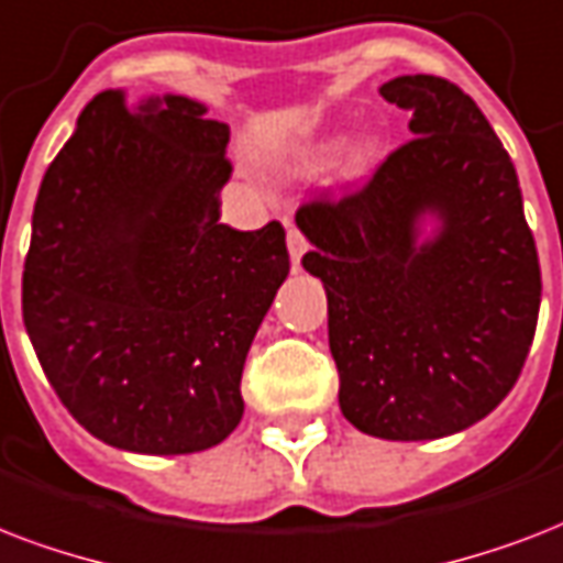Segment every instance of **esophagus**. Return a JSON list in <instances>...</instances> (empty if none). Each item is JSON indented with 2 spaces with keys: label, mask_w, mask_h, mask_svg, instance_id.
Masks as SVG:
<instances>
[{
  "label": "esophagus",
  "mask_w": 563,
  "mask_h": 563,
  "mask_svg": "<svg viewBox=\"0 0 563 563\" xmlns=\"http://www.w3.org/2000/svg\"><path fill=\"white\" fill-rule=\"evenodd\" d=\"M287 250H290L294 267H299V261H302V255L308 252V238H305L299 229H290V232H287Z\"/></svg>",
  "instance_id": "esophagus-1"
}]
</instances>
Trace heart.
I'll return each instance as SVG.
<instances>
[{"mask_svg":"<svg viewBox=\"0 0 563 563\" xmlns=\"http://www.w3.org/2000/svg\"><path fill=\"white\" fill-rule=\"evenodd\" d=\"M338 150V143H320V146H313L311 150V155H308V158H313V161H322V158H329L331 152ZM376 158V150H373V143H364V146H361L358 152H355V158H352V167L355 169H361V167H367L369 161Z\"/></svg>","mask_w":563,"mask_h":563,"instance_id":"heart-1","label":"heart"}]
</instances>
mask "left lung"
I'll return each mask as SVG.
<instances>
[{
    "label": "left lung",
    "instance_id": "left-lung-1",
    "mask_svg": "<svg viewBox=\"0 0 563 563\" xmlns=\"http://www.w3.org/2000/svg\"><path fill=\"white\" fill-rule=\"evenodd\" d=\"M382 96L411 114L355 190L299 205L302 267L325 285L343 417L385 440L467 429L520 378L540 311L538 246L520 181L478 104L440 76H399ZM444 229L416 246L412 222Z\"/></svg>",
    "mask_w": 563,
    "mask_h": 563
}]
</instances>
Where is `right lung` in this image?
Segmentation results:
<instances>
[{
	"label": "right lung",
	"mask_w": 563,
	"mask_h": 563,
	"mask_svg": "<svg viewBox=\"0 0 563 563\" xmlns=\"http://www.w3.org/2000/svg\"><path fill=\"white\" fill-rule=\"evenodd\" d=\"M229 129L185 96H93L43 176L23 322L52 390L93 438L143 455L217 446L290 269L285 229L220 222Z\"/></svg>",
	"instance_id": "1"
}]
</instances>
